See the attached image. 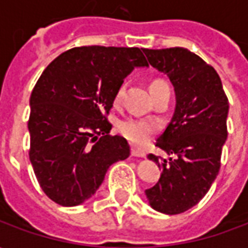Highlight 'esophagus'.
<instances>
[{
  "instance_id": "34e87169",
  "label": "esophagus",
  "mask_w": 248,
  "mask_h": 248,
  "mask_svg": "<svg viewBox=\"0 0 248 248\" xmlns=\"http://www.w3.org/2000/svg\"><path fill=\"white\" fill-rule=\"evenodd\" d=\"M131 155H133V156H140V158H143L146 154H145V151H142L140 149H138V147L133 146V147H131Z\"/></svg>"
}]
</instances>
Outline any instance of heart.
Masks as SVG:
<instances>
[{"label":"heart","mask_w":248,"mask_h":248,"mask_svg":"<svg viewBox=\"0 0 248 248\" xmlns=\"http://www.w3.org/2000/svg\"><path fill=\"white\" fill-rule=\"evenodd\" d=\"M159 79H156L151 83L155 85V83H159ZM124 86H121L115 93V102H119L122 97H124ZM158 130V124L155 122H151V121H147V119H135V118H129L124 121L122 124H119V131L122 133L124 138H127L129 140H131L133 143H137V145H143L146 143L151 135L155 133Z\"/></svg>","instance_id":"1"}]
</instances>
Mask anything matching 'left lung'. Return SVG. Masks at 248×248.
Instances as JSON below:
<instances>
[{"label": "left lung", "mask_w": 248, "mask_h": 248, "mask_svg": "<svg viewBox=\"0 0 248 248\" xmlns=\"http://www.w3.org/2000/svg\"><path fill=\"white\" fill-rule=\"evenodd\" d=\"M153 67L169 77L175 92V110L155 146L175 158L159 161V181L145 191L151 207L175 215L202 199L218 175L227 140L229 99L213 66L185 47L143 49Z\"/></svg>", "instance_id": "left-lung-1"}]
</instances>
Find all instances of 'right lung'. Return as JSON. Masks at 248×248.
I'll use <instances>...</instances> for the list:
<instances>
[{
    "label": "right lung",
    "instance_id": "obj_1",
    "mask_svg": "<svg viewBox=\"0 0 248 248\" xmlns=\"http://www.w3.org/2000/svg\"><path fill=\"white\" fill-rule=\"evenodd\" d=\"M143 66L138 47L82 46L62 53L41 74L30 95L29 158L53 202L83 203L108 167L130 155L127 140L108 134L106 115L124 78Z\"/></svg>",
    "mask_w": 248,
    "mask_h": 248
}]
</instances>
